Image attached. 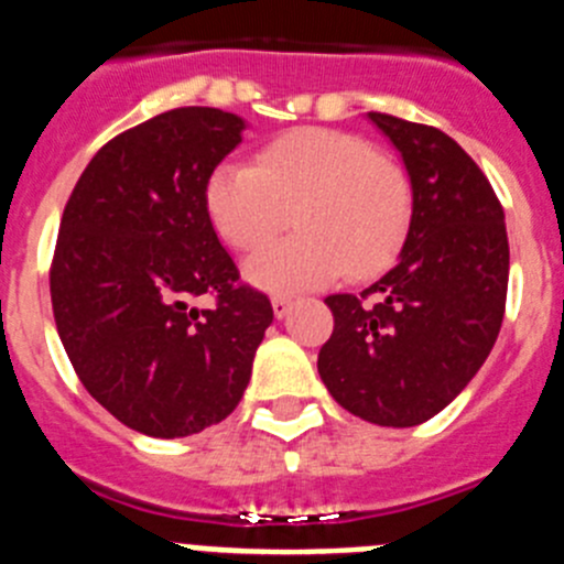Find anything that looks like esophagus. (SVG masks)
Masks as SVG:
<instances>
[{"label": "esophagus", "instance_id": "esophagus-1", "mask_svg": "<svg viewBox=\"0 0 564 564\" xmlns=\"http://www.w3.org/2000/svg\"><path fill=\"white\" fill-rule=\"evenodd\" d=\"M272 312H275L278 321H283L292 312V301L289 297H272Z\"/></svg>", "mask_w": 564, "mask_h": 564}]
</instances>
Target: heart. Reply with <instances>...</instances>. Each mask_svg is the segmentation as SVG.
<instances>
[{
    "instance_id": "b5f03b06",
    "label": "heart",
    "mask_w": 564,
    "mask_h": 564,
    "mask_svg": "<svg viewBox=\"0 0 564 564\" xmlns=\"http://www.w3.org/2000/svg\"><path fill=\"white\" fill-rule=\"evenodd\" d=\"M207 213L229 247L252 252L289 227L301 232L243 263L272 295L369 275L403 241L411 184L398 161L355 133L306 127L267 144L249 164H221L207 181Z\"/></svg>"
}]
</instances>
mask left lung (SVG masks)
Masks as SVG:
<instances>
[{"instance_id": "8db88e82", "label": "left lung", "mask_w": 564, "mask_h": 564, "mask_svg": "<svg viewBox=\"0 0 564 564\" xmlns=\"http://www.w3.org/2000/svg\"><path fill=\"white\" fill-rule=\"evenodd\" d=\"M411 184L394 267L360 295H329L335 332L317 355L332 398L389 429L431 420L471 383L497 343L508 292L506 213L471 155L437 127L386 112Z\"/></svg>"}]
</instances>
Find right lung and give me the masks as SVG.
Here are the masks:
<instances>
[{"label": "right lung", "mask_w": 564, "mask_h": 564, "mask_svg": "<svg viewBox=\"0 0 564 564\" xmlns=\"http://www.w3.org/2000/svg\"><path fill=\"white\" fill-rule=\"evenodd\" d=\"M247 121L178 107L107 141L73 187L51 269L53 317L78 380L147 437H189L241 403L272 323L215 235L207 181ZM213 294V311L192 301Z\"/></svg>", "instance_id": "obj_1"}]
</instances>
